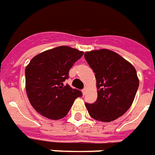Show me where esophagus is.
Wrapping results in <instances>:
<instances>
[{
	"label": "esophagus",
	"instance_id": "esophagus-1",
	"mask_svg": "<svg viewBox=\"0 0 155 155\" xmlns=\"http://www.w3.org/2000/svg\"><path fill=\"white\" fill-rule=\"evenodd\" d=\"M87 87H84V88L82 89V93H83V95H85L86 94V91H87Z\"/></svg>",
	"mask_w": 155,
	"mask_h": 155
}]
</instances>
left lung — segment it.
<instances>
[{
  "label": "left lung",
  "instance_id": "8db88e82",
  "mask_svg": "<svg viewBox=\"0 0 155 155\" xmlns=\"http://www.w3.org/2000/svg\"><path fill=\"white\" fill-rule=\"evenodd\" d=\"M86 61L95 73L97 99L85 103L93 119L110 122L127 111L139 87L136 70L120 55L109 49L86 52Z\"/></svg>",
  "mask_w": 155,
  "mask_h": 155
}]
</instances>
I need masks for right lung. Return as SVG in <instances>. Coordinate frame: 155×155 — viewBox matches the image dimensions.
<instances>
[{"label":"right lung","instance_id":"1","mask_svg":"<svg viewBox=\"0 0 155 155\" xmlns=\"http://www.w3.org/2000/svg\"><path fill=\"white\" fill-rule=\"evenodd\" d=\"M83 52L59 46L34 57L25 68V88L30 104L42 116L59 120L68 113L82 91L64 85L70 68Z\"/></svg>","mask_w":155,"mask_h":155}]
</instances>
